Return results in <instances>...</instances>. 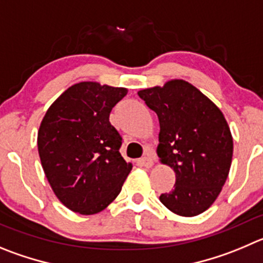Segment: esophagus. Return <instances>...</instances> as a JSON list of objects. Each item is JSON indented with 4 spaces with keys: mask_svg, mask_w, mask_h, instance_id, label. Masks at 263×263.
Returning <instances> with one entry per match:
<instances>
[{
    "mask_svg": "<svg viewBox=\"0 0 263 263\" xmlns=\"http://www.w3.org/2000/svg\"><path fill=\"white\" fill-rule=\"evenodd\" d=\"M137 163H139L140 166H144V167H152L154 162L151 157H144V158H140L139 161H137Z\"/></svg>",
    "mask_w": 263,
    "mask_h": 263,
    "instance_id": "esophagus-1",
    "label": "esophagus"
}]
</instances>
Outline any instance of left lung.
<instances>
[{"label": "left lung", "instance_id": "8db88e82", "mask_svg": "<svg viewBox=\"0 0 263 263\" xmlns=\"http://www.w3.org/2000/svg\"><path fill=\"white\" fill-rule=\"evenodd\" d=\"M159 120V162L175 173V185L159 200L174 214L208 210L227 180L234 140L219 107L195 85L171 79L137 92Z\"/></svg>", "mask_w": 263, "mask_h": 263}]
</instances>
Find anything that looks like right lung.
I'll return each mask as SVG.
<instances>
[{"instance_id": "right-lung-1", "label": "right lung", "mask_w": 263, "mask_h": 263, "mask_svg": "<svg viewBox=\"0 0 263 263\" xmlns=\"http://www.w3.org/2000/svg\"><path fill=\"white\" fill-rule=\"evenodd\" d=\"M123 87L71 85L49 106L37 132L41 166L54 195L75 213L92 215L117 198L132 170L120 156L122 137L109 122Z\"/></svg>"}]
</instances>
